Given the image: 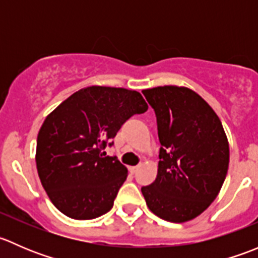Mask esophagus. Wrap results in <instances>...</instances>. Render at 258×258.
<instances>
[{
  "instance_id": "1",
  "label": "esophagus",
  "mask_w": 258,
  "mask_h": 258,
  "mask_svg": "<svg viewBox=\"0 0 258 258\" xmlns=\"http://www.w3.org/2000/svg\"><path fill=\"white\" fill-rule=\"evenodd\" d=\"M139 168H140V165L139 166H131L128 170H130V172H131V173H136L137 171H139Z\"/></svg>"
}]
</instances>
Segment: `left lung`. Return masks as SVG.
<instances>
[{"mask_svg": "<svg viewBox=\"0 0 258 258\" xmlns=\"http://www.w3.org/2000/svg\"><path fill=\"white\" fill-rule=\"evenodd\" d=\"M155 110L160 140L157 177L141 188L148 209L170 222H186L215 201L230 162L222 123L195 91L178 86L144 90Z\"/></svg>", "mask_w": 258, "mask_h": 258, "instance_id": "8db88e82", "label": "left lung"}]
</instances>
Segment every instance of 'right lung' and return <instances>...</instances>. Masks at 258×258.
Wrapping results in <instances>:
<instances>
[{
	"instance_id": "right-lung-1",
	"label": "right lung",
	"mask_w": 258,
	"mask_h": 258,
	"mask_svg": "<svg viewBox=\"0 0 258 258\" xmlns=\"http://www.w3.org/2000/svg\"><path fill=\"white\" fill-rule=\"evenodd\" d=\"M148 106L137 91L91 86L46 117L37 136L36 165L49 200L67 217L92 220L112 209L127 168L112 146L122 124Z\"/></svg>"
}]
</instances>
